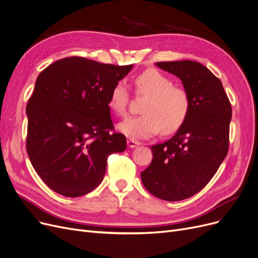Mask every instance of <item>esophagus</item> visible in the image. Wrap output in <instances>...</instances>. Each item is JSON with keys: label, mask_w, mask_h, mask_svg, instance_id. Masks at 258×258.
I'll return each mask as SVG.
<instances>
[{"label": "esophagus", "mask_w": 258, "mask_h": 258, "mask_svg": "<svg viewBox=\"0 0 258 258\" xmlns=\"http://www.w3.org/2000/svg\"><path fill=\"white\" fill-rule=\"evenodd\" d=\"M138 145H140V142L134 140V139H131V138L127 139V146L130 148H135V147L138 146Z\"/></svg>", "instance_id": "esophagus-1"}]
</instances>
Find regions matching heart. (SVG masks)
<instances>
[{"instance_id": "1", "label": "heart", "mask_w": 258, "mask_h": 258, "mask_svg": "<svg viewBox=\"0 0 258 258\" xmlns=\"http://www.w3.org/2000/svg\"><path fill=\"white\" fill-rule=\"evenodd\" d=\"M172 80L156 69H148L135 78V87L139 95L146 96L141 112L118 125V130L132 138H146L157 134H168L178 130L190 110V98L187 91L173 86ZM107 105L117 116L127 112L128 91L126 86L118 81L112 88Z\"/></svg>"}]
</instances>
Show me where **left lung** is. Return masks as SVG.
<instances>
[{"mask_svg": "<svg viewBox=\"0 0 258 258\" xmlns=\"http://www.w3.org/2000/svg\"><path fill=\"white\" fill-rule=\"evenodd\" d=\"M156 66L182 80L190 110L172 138L151 147L152 163L141 172V180L153 196L182 201L202 190L226 158L232 108L222 81L202 63L180 60Z\"/></svg>", "mask_w": 258, "mask_h": 258, "instance_id": "8db88e82", "label": "left lung"}]
</instances>
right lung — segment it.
Here are the masks:
<instances>
[{"instance_id":"add662e5","label":"right lung","mask_w":258,"mask_h":258,"mask_svg":"<svg viewBox=\"0 0 258 258\" xmlns=\"http://www.w3.org/2000/svg\"><path fill=\"white\" fill-rule=\"evenodd\" d=\"M132 68L72 56L37 76L26 107V147L36 173L53 191L68 198L91 192L103 179L107 157L125 151L124 135L110 133L107 101Z\"/></svg>"}]
</instances>
